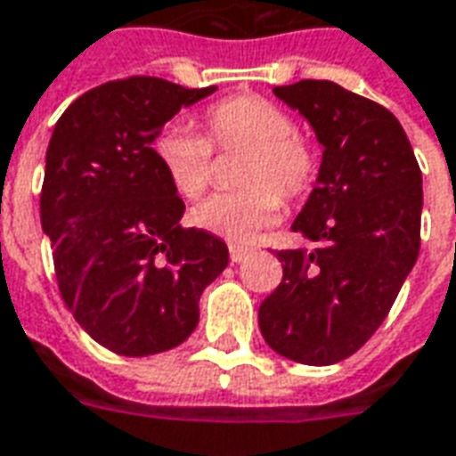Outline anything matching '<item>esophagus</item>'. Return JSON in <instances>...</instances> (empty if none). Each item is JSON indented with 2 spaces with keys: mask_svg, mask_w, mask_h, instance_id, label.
<instances>
[{
  "mask_svg": "<svg viewBox=\"0 0 456 456\" xmlns=\"http://www.w3.org/2000/svg\"><path fill=\"white\" fill-rule=\"evenodd\" d=\"M246 254H248V251L241 248V246H232V248H229V258H232V263H241L246 258Z\"/></svg>",
  "mask_w": 456,
  "mask_h": 456,
  "instance_id": "34e87169",
  "label": "esophagus"
}]
</instances>
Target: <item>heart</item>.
I'll list each match as a JSON object with an SVG mask.
<instances>
[{
  "mask_svg": "<svg viewBox=\"0 0 456 456\" xmlns=\"http://www.w3.org/2000/svg\"><path fill=\"white\" fill-rule=\"evenodd\" d=\"M212 150L246 151L237 176L246 191L210 195L191 219L198 229L229 244H251L275 222L278 200L302 198L319 168L316 151L295 133L292 116L261 96H234L210 106L202 116V134L167 127L154 140V157L168 183L188 200L200 198L210 185Z\"/></svg>",
  "mask_w": 456,
  "mask_h": 456,
  "instance_id": "obj_1",
  "label": "heart"
}]
</instances>
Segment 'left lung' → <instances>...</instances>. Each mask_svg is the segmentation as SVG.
<instances>
[{
	"label": "left lung",
	"instance_id": "obj_1",
	"mask_svg": "<svg viewBox=\"0 0 456 456\" xmlns=\"http://www.w3.org/2000/svg\"><path fill=\"white\" fill-rule=\"evenodd\" d=\"M273 94L309 120L323 157L292 222L314 246L278 251L282 282L263 299L258 326L282 357L333 365L372 338L416 265L423 176L403 127L379 103L319 79Z\"/></svg>",
	"mask_w": 456,
	"mask_h": 456
}]
</instances>
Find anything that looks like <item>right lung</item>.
<instances>
[{"instance_id": "1", "label": "right lung", "mask_w": 456, "mask_h": 456, "mask_svg": "<svg viewBox=\"0 0 456 456\" xmlns=\"http://www.w3.org/2000/svg\"><path fill=\"white\" fill-rule=\"evenodd\" d=\"M215 91L159 77L101 84L50 137L40 224L57 285L84 331L118 355L181 346L198 326L202 289L227 268L222 239L181 227L185 205L151 147L181 108Z\"/></svg>"}]
</instances>
